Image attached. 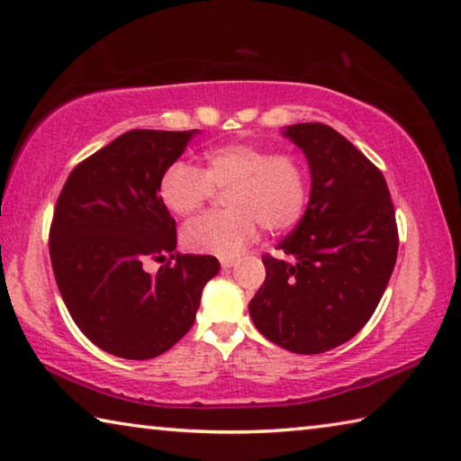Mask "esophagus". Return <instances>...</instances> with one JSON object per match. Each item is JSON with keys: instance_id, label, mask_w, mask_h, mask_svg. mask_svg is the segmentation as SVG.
<instances>
[{"instance_id": "esophagus-1", "label": "esophagus", "mask_w": 461, "mask_h": 461, "mask_svg": "<svg viewBox=\"0 0 461 461\" xmlns=\"http://www.w3.org/2000/svg\"><path fill=\"white\" fill-rule=\"evenodd\" d=\"M233 267H236V260L221 258V268H223V270H230V268H233Z\"/></svg>"}]
</instances>
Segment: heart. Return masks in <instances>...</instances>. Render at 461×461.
<instances>
[{"label": "heart", "instance_id": "b5f03b06", "mask_svg": "<svg viewBox=\"0 0 461 461\" xmlns=\"http://www.w3.org/2000/svg\"><path fill=\"white\" fill-rule=\"evenodd\" d=\"M205 167L173 162L160 176L158 194L168 212L189 217L213 194V186H230V209L191 221L183 230L185 246L193 252L240 254L258 233L285 231L301 220L307 203V173L288 152H272L258 144H225L203 154Z\"/></svg>", "mask_w": 461, "mask_h": 461}]
</instances>
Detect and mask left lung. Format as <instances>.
Returning <instances> with one entry per match:
<instances>
[{
	"mask_svg": "<svg viewBox=\"0 0 461 461\" xmlns=\"http://www.w3.org/2000/svg\"><path fill=\"white\" fill-rule=\"evenodd\" d=\"M305 154V215L280 241L286 258L264 254L267 280L249 301L264 338L294 354H323L368 323L399 252L394 207L380 170L325 123L283 130Z\"/></svg>",
	"mask_w": 461,
	"mask_h": 461,
	"instance_id": "obj_1",
	"label": "left lung"
}]
</instances>
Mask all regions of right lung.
Instances as JSON below:
<instances>
[{
  "instance_id": "add662e5",
  "label": "right lung",
  "mask_w": 461,
  "mask_h": 461,
  "mask_svg": "<svg viewBox=\"0 0 461 461\" xmlns=\"http://www.w3.org/2000/svg\"><path fill=\"white\" fill-rule=\"evenodd\" d=\"M199 130H130L73 168L50 225V262L77 327L126 360L165 354L191 330L215 256L178 254L158 183ZM148 259L162 261L154 276Z\"/></svg>"
}]
</instances>
